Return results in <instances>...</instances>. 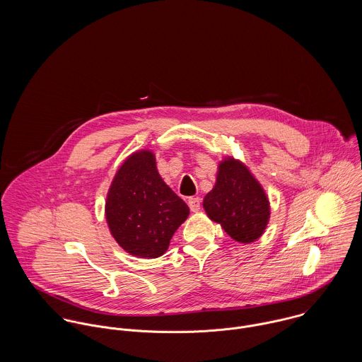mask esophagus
Returning a JSON list of instances; mask_svg holds the SVG:
<instances>
[{
	"label": "esophagus",
	"instance_id": "34e87169",
	"mask_svg": "<svg viewBox=\"0 0 362 362\" xmlns=\"http://www.w3.org/2000/svg\"><path fill=\"white\" fill-rule=\"evenodd\" d=\"M188 205L192 211H198L202 206V199L199 197H192L188 199Z\"/></svg>",
	"mask_w": 362,
	"mask_h": 362
}]
</instances>
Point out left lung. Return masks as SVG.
Masks as SVG:
<instances>
[{"instance_id":"obj_1","label":"left lung","mask_w":362,"mask_h":362,"mask_svg":"<svg viewBox=\"0 0 362 362\" xmlns=\"http://www.w3.org/2000/svg\"><path fill=\"white\" fill-rule=\"evenodd\" d=\"M207 216L238 243H252L264 231L269 202L244 164L227 158L218 167L214 188L204 199Z\"/></svg>"}]
</instances>
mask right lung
Segmentation results:
<instances>
[{"instance_id":"right-lung-1","label":"right lung","mask_w":362,"mask_h":362,"mask_svg":"<svg viewBox=\"0 0 362 362\" xmlns=\"http://www.w3.org/2000/svg\"><path fill=\"white\" fill-rule=\"evenodd\" d=\"M189 214L156 170L155 155L144 151L125 160L114 177L105 217L115 241L131 255L161 257Z\"/></svg>"}]
</instances>
